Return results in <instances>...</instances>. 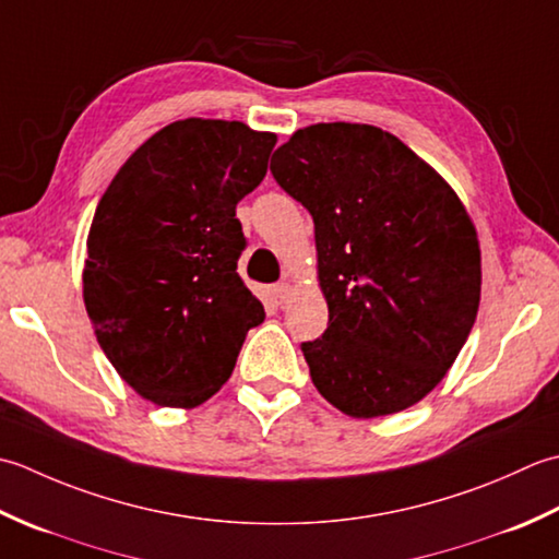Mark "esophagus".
Masks as SVG:
<instances>
[{"label":"esophagus","mask_w":559,"mask_h":559,"mask_svg":"<svg viewBox=\"0 0 559 559\" xmlns=\"http://www.w3.org/2000/svg\"><path fill=\"white\" fill-rule=\"evenodd\" d=\"M272 292H275V299H277V304L282 306L284 301L289 299V294H292V284L287 282V280H282V282H277L275 287H272Z\"/></svg>","instance_id":"obj_1"}]
</instances>
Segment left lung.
Wrapping results in <instances>:
<instances>
[{"instance_id":"obj_1","label":"left lung","mask_w":559,"mask_h":559,"mask_svg":"<svg viewBox=\"0 0 559 559\" xmlns=\"http://www.w3.org/2000/svg\"><path fill=\"white\" fill-rule=\"evenodd\" d=\"M313 216L328 330L304 343L330 405L369 419L437 389L480 306V241L453 188L395 134L318 122L272 154Z\"/></svg>"}]
</instances>
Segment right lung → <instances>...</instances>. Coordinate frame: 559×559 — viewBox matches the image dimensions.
Listing matches in <instances>:
<instances>
[{"label": "right lung", "mask_w": 559, "mask_h": 559, "mask_svg": "<svg viewBox=\"0 0 559 559\" xmlns=\"http://www.w3.org/2000/svg\"><path fill=\"white\" fill-rule=\"evenodd\" d=\"M277 134L238 120L166 124L110 180L91 222L84 304L122 381L195 407L229 381L265 309L238 277L236 204L267 174Z\"/></svg>", "instance_id": "add662e5"}]
</instances>
